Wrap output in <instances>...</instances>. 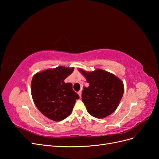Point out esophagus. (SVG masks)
Masks as SVG:
<instances>
[{"label": "esophagus", "instance_id": "esophagus-1", "mask_svg": "<svg viewBox=\"0 0 159 159\" xmlns=\"http://www.w3.org/2000/svg\"><path fill=\"white\" fill-rule=\"evenodd\" d=\"M78 95H79V96H80V98L81 97V91H78Z\"/></svg>", "mask_w": 159, "mask_h": 159}]
</instances>
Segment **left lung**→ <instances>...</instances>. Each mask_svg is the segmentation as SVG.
<instances>
[{
	"instance_id": "obj_1",
	"label": "left lung",
	"mask_w": 159,
	"mask_h": 159,
	"mask_svg": "<svg viewBox=\"0 0 159 159\" xmlns=\"http://www.w3.org/2000/svg\"><path fill=\"white\" fill-rule=\"evenodd\" d=\"M78 70L89 83L84 88L81 99L88 112L95 118L103 119L113 113L121 100L124 85L116 75L101 69L93 71Z\"/></svg>"
}]
</instances>
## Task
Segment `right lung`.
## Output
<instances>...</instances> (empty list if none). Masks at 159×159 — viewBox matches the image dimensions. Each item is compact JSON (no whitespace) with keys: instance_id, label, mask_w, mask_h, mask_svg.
Listing matches in <instances>:
<instances>
[{"instance_id":"add662e5","label":"right lung","mask_w":159,"mask_h":159,"mask_svg":"<svg viewBox=\"0 0 159 159\" xmlns=\"http://www.w3.org/2000/svg\"><path fill=\"white\" fill-rule=\"evenodd\" d=\"M74 68L59 66L34 75L31 82V93L36 107L48 119L60 121L71 113L78 94L71 83L64 80L73 72Z\"/></svg>"}]
</instances>
